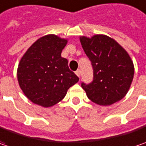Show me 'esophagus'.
<instances>
[{"mask_svg":"<svg viewBox=\"0 0 146 146\" xmlns=\"http://www.w3.org/2000/svg\"><path fill=\"white\" fill-rule=\"evenodd\" d=\"M76 75H77V76H78V78H80V76H81V71H80V70H79V69H78V70H77V71H76Z\"/></svg>","mask_w":146,"mask_h":146,"instance_id":"obj_1","label":"esophagus"}]
</instances>
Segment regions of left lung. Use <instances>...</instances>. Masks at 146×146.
<instances>
[{
  "mask_svg": "<svg viewBox=\"0 0 146 146\" xmlns=\"http://www.w3.org/2000/svg\"><path fill=\"white\" fill-rule=\"evenodd\" d=\"M82 47L93 68V80L82 88L100 106H110L124 98L134 78V64L126 50L105 35L80 36Z\"/></svg>",
  "mask_w": 146,
  "mask_h": 146,
  "instance_id": "obj_1",
  "label": "left lung"
}]
</instances>
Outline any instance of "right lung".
Instances as JSON below:
<instances>
[{
    "instance_id": "right-lung-1",
    "label": "right lung",
    "mask_w": 146,
    "mask_h": 146,
    "mask_svg": "<svg viewBox=\"0 0 146 146\" xmlns=\"http://www.w3.org/2000/svg\"><path fill=\"white\" fill-rule=\"evenodd\" d=\"M68 39L55 35L38 39L22 56L17 79L25 97L33 103L50 107L64 98L70 87L79 78L61 57Z\"/></svg>"
}]
</instances>
